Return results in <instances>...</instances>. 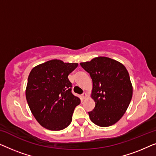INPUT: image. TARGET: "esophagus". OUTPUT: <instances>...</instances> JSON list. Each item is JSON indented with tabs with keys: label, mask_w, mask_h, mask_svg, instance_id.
Returning <instances> with one entry per match:
<instances>
[{
	"label": "esophagus",
	"mask_w": 156,
	"mask_h": 156,
	"mask_svg": "<svg viewBox=\"0 0 156 156\" xmlns=\"http://www.w3.org/2000/svg\"><path fill=\"white\" fill-rule=\"evenodd\" d=\"M82 97L83 99H86V98L87 97V93H83L82 94Z\"/></svg>",
	"instance_id": "obj_1"
}]
</instances>
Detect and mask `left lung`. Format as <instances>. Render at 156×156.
I'll use <instances>...</instances> for the list:
<instances>
[{
  "mask_svg": "<svg viewBox=\"0 0 156 156\" xmlns=\"http://www.w3.org/2000/svg\"><path fill=\"white\" fill-rule=\"evenodd\" d=\"M80 65L90 74L93 82L91 97L96 105L89 112L91 121L101 127L114 124L125 114L133 94L126 68L106 57H96Z\"/></svg>",
  "mask_w": 156,
  "mask_h": 156,
  "instance_id": "left-lung-1",
  "label": "left lung"
}]
</instances>
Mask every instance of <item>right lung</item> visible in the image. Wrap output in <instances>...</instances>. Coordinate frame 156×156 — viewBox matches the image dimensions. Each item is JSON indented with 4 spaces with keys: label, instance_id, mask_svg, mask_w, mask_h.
Masks as SVG:
<instances>
[{
    "label": "right lung",
    "instance_id": "right-lung-1",
    "mask_svg": "<svg viewBox=\"0 0 156 156\" xmlns=\"http://www.w3.org/2000/svg\"><path fill=\"white\" fill-rule=\"evenodd\" d=\"M77 63L52 59L36 66L27 79L26 99L32 114L42 126L60 131L70 124L80 99L72 93L68 75Z\"/></svg>",
    "mask_w": 156,
    "mask_h": 156
}]
</instances>
